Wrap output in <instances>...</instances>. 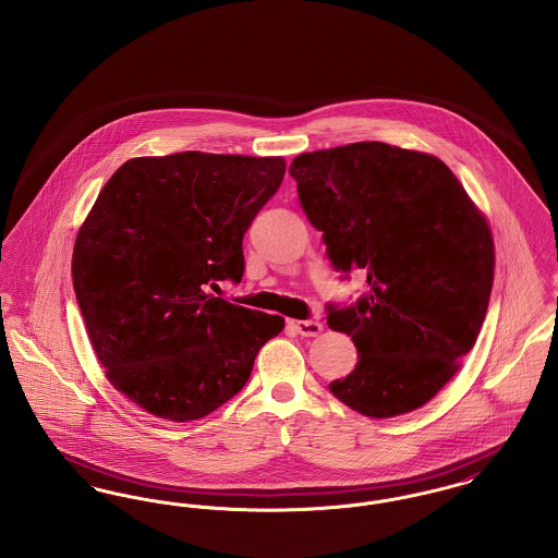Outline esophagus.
I'll use <instances>...</instances> for the list:
<instances>
[{
	"label": "esophagus",
	"instance_id": "34e87169",
	"mask_svg": "<svg viewBox=\"0 0 558 558\" xmlns=\"http://www.w3.org/2000/svg\"><path fill=\"white\" fill-rule=\"evenodd\" d=\"M289 324L301 337H318L322 332V324L318 319H292Z\"/></svg>",
	"mask_w": 558,
	"mask_h": 558
}]
</instances>
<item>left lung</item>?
<instances>
[{
	"mask_svg": "<svg viewBox=\"0 0 558 558\" xmlns=\"http://www.w3.org/2000/svg\"><path fill=\"white\" fill-rule=\"evenodd\" d=\"M301 207L343 280L366 274L351 305H326L357 364L330 393L371 418L425 405L477 341L494 284L485 217L446 162L383 142L292 160Z\"/></svg>",
	"mask_w": 558,
	"mask_h": 558,
	"instance_id": "8db88e82",
	"label": "left lung"
}]
</instances>
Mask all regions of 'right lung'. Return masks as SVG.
I'll list each match as a JSON object with an SVG mask.
<instances>
[{"label": "right lung", "mask_w": 558, "mask_h": 558, "mask_svg": "<svg viewBox=\"0 0 558 558\" xmlns=\"http://www.w3.org/2000/svg\"><path fill=\"white\" fill-rule=\"evenodd\" d=\"M280 157L178 153L121 165L73 251V287L110 385L175 423L246 385L284 319L209 289L239 284L242 239L282 184Z\"/></svg>", "instance_id": "obj_1"}]
</instances>
